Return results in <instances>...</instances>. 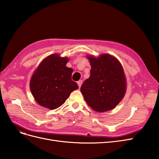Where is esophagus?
I'll use <instances>...</instances> for the list:
<instances>
[{
  "label": "esophagus",
  "mask_w": 159,
  "mask_h": 159,
  "mask_svg": "<svg viewBox=\"0 0 159 159\" xmlns=\"http://www.w3.org/2000/svg\"><path fill=\"white\" fill-rule=\"evenodd\" d=\"M77 83H78V86H79V88H80L81 84H82V80H80V81H78Z\"/></svg>",
  "instance_id": "esophagus-1"
}]
</instances>
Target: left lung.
Here are the masks:
<instances>
[{"instance_id": "8db88e82", "label": "left lung", "mask_w": 159, "mask_h": 159, "mask_svg": "<svg viewBox=\"0 0 159 159\" xmlns=\"http://www.w3.org/2000/svg\"><path fill=\"white\" fill-rule=\"evenodd\" d=\"M87 57L91 65L90 76L81 85V92L89 106L96 111L111 110L126 92L123 67L117 58L107 54L98 58Z\"/></svg>"}]
</instances>
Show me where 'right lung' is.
<instances>
[{
  "instance_id": "add662e5",
  "label": "right lung",
  "mask_w": 159,
  "mask_h": 159,
  "mask_svg": "<svg viewBox=\"0 0 159 159\" xmlns=\"http://www.w3.org/2000/svg\"><path fill=\"white\" fill-rule=\"evenodd\" d=\"M69 59L52 54L43 60L33 74L30 88L41 106L55 109L63 105L78 85L71 80L73 70L66 67Z\"/></svg>"
}]
</instances>
